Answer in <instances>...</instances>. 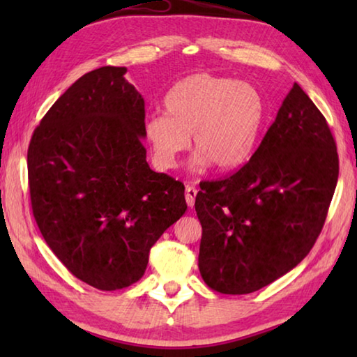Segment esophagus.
I'll list each match as a JSON object with an SVG mask.
<instances>
[{
  "label": "esophagus",
  "instance_id": "esophagus-1",
  "mask_svg": "<svg viewBox=\"0 0 357 357\" xmlns=\"http://www.w3.org/2000/svg\"><path fill=\"white\" fill-rule=\"evenodd\" d=\"M197 189L193 185H185V202L189 204V208H193V204H195V197H197Z\"/></svg>",
  "mask_w": 357,
  "mask_h": 357
}]
</instances>
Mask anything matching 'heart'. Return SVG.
Masks as SVG:
<instances>
[{
	"label": "heart",
	"mask_w": 357,
	"mask_h": 357,
	"mask_svg": "<svg viewBox=\"0 0 357 357\" xmlns=\"http://www.w3.org/2000/svg\"><path fill=\"white\" fill-rule=\"evenodd\" d=\"M165 113L144 119L143 135L159 170L176 167L179 154L189 148L195 154L193 172L213 164L229 172L249 160L266 118L263 94L247 82L228 77L193 74L183 78L164 99Z\"/></svg>",
	"instance_id": "heart-1"
}]
</instances>
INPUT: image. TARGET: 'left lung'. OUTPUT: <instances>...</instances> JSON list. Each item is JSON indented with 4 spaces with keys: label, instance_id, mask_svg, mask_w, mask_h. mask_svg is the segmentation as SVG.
Wrapping results in <instances>:
<instances>
[{
    "label": "left lung",
    "instance_id": "1",
    "mask_svg": "<svg viewBox=\"0 0 357 357\" xmlns=\"http://www.w3.org/2000/svg\"><path fill=\"white\" fill-rule=\"evenodd\" d=\"M338 179L334 137L298 83L250 160L195 198L198 268L223 294H247L296 268L315 244Z\"/></svg>",
    "mask_w": 357,
    "mask_h": 357
}]
</instances>
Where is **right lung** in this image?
<instances>
[{
	"mask_svg": "<svg viewBox=\"0 0 357 357\" xmlns=\"http://www.w3.org/2000/svg\"><path fill=\"white\" fill-rule=\"evenodd\" d=\"M126 72L105 66L78 78L28 148L42 236L77 279L102 291L140 280L151 247L187 209L184 184L148 165L144 100Z\"/></svg>",
	"mask_w": 357,
	"mask_h": 357,
	"instance_id": "obj_1",
	"label": "right lung"
}]
</instances>
